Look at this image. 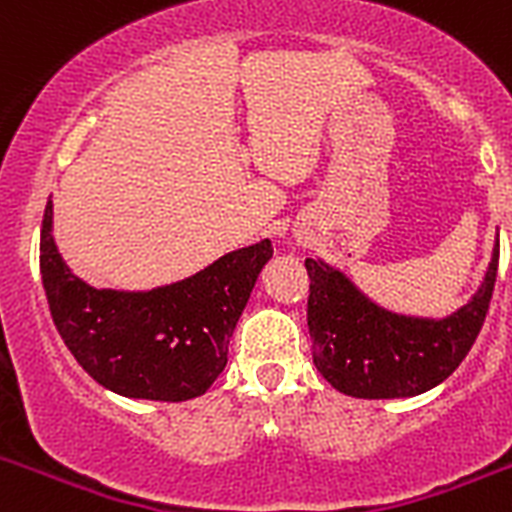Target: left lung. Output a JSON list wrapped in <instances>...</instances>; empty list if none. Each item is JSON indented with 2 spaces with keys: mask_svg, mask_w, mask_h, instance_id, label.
<instances>
[{
  "mask_svg": "<svg viewBox=\"0 0 512 512\" xmlns=\"http://www.w3.org/2000/svg\"><path fill=\"white\" fill-rule=\"evenodd\" d=\"M500 241L477 295L449 318H410L364 297L341 271L305 259L312 361L338 392L364 400L415 397L454 374L490 310Z\"/></svg>",
  "mask_w": 512,
  "mask_h": 512,
  "instance_id": "obj_1",
  "label": "left lung"
}]
</instances>
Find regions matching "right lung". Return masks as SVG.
Returning a JSON list of instances; mask_svg holds the SVG:
<instances>
[{
  "label": "right lung",
  "mask_w": 512,
  "mask_h": 512,
  "mask_svg": "<svg viewBox=\"0 0 512 512\" xmlns=\"http://www.w3.org/2000/svg\"><path fill=\"white\" fill-rule=\"evenodd\" d=\"M53 202L40 230V274L53 323L81 369L107 390L182 402L210 390L271 241L238 248L194 277L148 292L94 289L66 266L53 241Z\"/></svg>",
  "instance_id": "add662e5"
}]
</instances>
